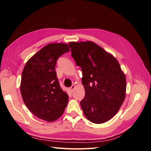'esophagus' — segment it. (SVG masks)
I'll use <instances>...</instances> for the list:
<instances>
[{
    "mask_svg": "<svg viewBox=\"0 0 151 151\" xmlns=\"http://www.w3.org/2000/svg\"><path fill=\"white\" fill-rule=\"evenodd\" d=\"M75 87H76L75 84H72V86H71V87H70V91H71V92H72V91H73V90H74V88H75Z\"/></svg>",
    "mask_w": 151,
    "mask_h": 151,
    "instance_id": "1",
    "label": "esophagus"
}]
</instances>
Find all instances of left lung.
<instances>
[{"mask_svg":"<svg viewBox=\"0 0 151 151\" xmlns=\"http://www.w3.org/2000/svg\"><path fill=\"white\" fill-rule=\"evenodd\" d=\"M71 55L83 72L85 96L80 102L93 123L110 120L119 110L126 92V79L116 59L92 42H70Z\"/></svg>","mask_w":151,"mask_h":151,"instance_id":"8db88e82","label":"left lung"}]
</instances>
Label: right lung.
Instances as JSON below:
<instances>
[{
    "label": "right lung",
    "mask_w": 151,
    "mask_h": 151,
    "mask_svg": "<svg viewBox=\"0 0 151 151\" xmlns=\"http://www.w3.org/2000/svg\"><path fill=\"white\" fill-rule=\"evenodd\" d=\"M70 51L65 43H50L27 62L22 72L21 93L26 106L38 118L53 122L67 106L68 96L61 89L55 70L57 61Z\"/></svg>",
    "instance_id": "right-lung-1"
}]
</instances>
